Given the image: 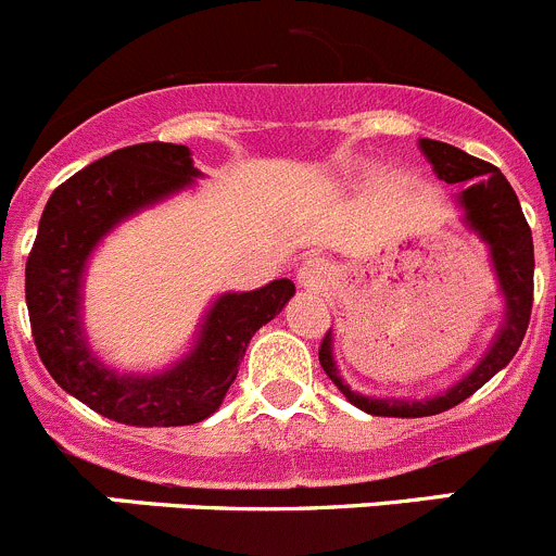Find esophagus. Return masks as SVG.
Wrapping results in <instances>:
<instances>
[{
    "mask_svg": "<svg viewBox=\"0 0 556 556\" xmlns=\"http://www.w3.org/2000/svg\"><path fill=\"white\" fill-rule=\"evenodd\" d=\"M299 285L304 290H324L326 282H329V271L320 261H307L302 268H299Z\"/></svg>",
    "mask_w": 556,
    "mask_h": 556,
    "instance_id": "esophagus-1",
    "label": "esophagus"
}]
</instances>
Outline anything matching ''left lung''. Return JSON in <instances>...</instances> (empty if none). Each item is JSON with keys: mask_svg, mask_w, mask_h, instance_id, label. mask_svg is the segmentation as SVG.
Instances as JSON below:
<instances>
[{"mask_svg": "<svg viewBox=\"0 0 556 556\" xmlns=\"http://www.w3.org/2000/svg\"><path fill=\"white\" fill-rule=\"evenodd\" d=\"M419 150L439 178L447 184H466V189L455 194V202L464 211V225L489 247L491 263H494L496 279H500V293L505 299V318H502L500 331L491 340L485 356L453 387L435 392L433 397H422V401L417 397H370L354 392L337 370L334 351H331L334 337H331V329L326 331L318 351L320 367L342 395L349 397V403L372 417H430V414H442L464 403L516 356L518 345L527 334L529 313H532L535 249H532V230L523 219L513 186L494 164L475 159L447 142L419 139Z\"/></svg>", "mask_w": 556, "mask_h": 556, "instance_id": "8db88e82", "label": "left lung"}]
</instances>
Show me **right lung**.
<instances>
[{"label":"right lung","mask_w":556,"mask_h":556,"mask_svg":"<svg viewBox=\"0 0 556 556\" xmlns=\"http://www.w3.org/2000/svg\"><path fill=\"white\" fill-rule=\"evenodd\" d=\"M202 178L186 144L121 148L56 186L27 261V309L35 345L56 383L101 417L137 428L194 425L216 412L236 381L252 334L282 313L295 285L274 279L249 293H222L194 345L159 372L103 365L85 331V274L98 243L144 207Z\"/></svg>","instance_id":"right-lung-1"}]
</instances>
